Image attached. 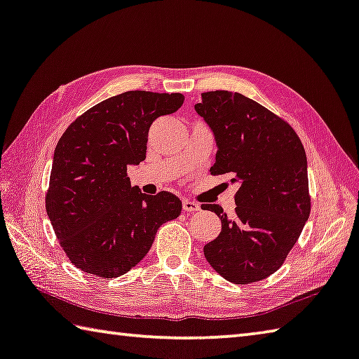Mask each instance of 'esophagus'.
I'll use <instances>...</instances> for the list:
<instances>
[{
	"instance_id": "1",
	"label": "esophagus",
	"mask_w": 359,
	"mask_h": 359,
	"mask_svg": "<svg viewBox=\"0 0 359 359\" xmlns=\"http://www.w3.org/2000/svg\"><path fill=\"white\" fill-rule=\"evenodd\" d=\"M182 207H184V212L185 213H194L199 210V204H196V202H193L190 199H184V202H182Z\"/></svg>"
}]
</instances>
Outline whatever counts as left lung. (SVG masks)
Returning <instances> with one entry per match:
<instances>
[{
    "label": "left lung",
    "instance_id": "1",
    "mask_svg": "<svg viewBox=\"0 0 359 359\" xmlns=\"http://www.w3.org/2000/svg\"><path fill=\"white\" fill-rule=\"evenodd\" d=\"M194 109L217 141L210 172L231 174L238 184L233 217L218 204L202 207L221 219L204 256L229 283L260 281L284 264L309 218L304 147L287 122L238 93H204Z\"/></svg>",
    "mask_w": 359,
    "mask_h": 359
}]
</instances>
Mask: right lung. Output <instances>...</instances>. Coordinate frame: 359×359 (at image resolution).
Masks as SVG:
<instances>
[{"label":"right lung","instance_id":"obj_1","mask_svg":"<svg viewBox=\"0 0 359 359\" xmlns=\"http://www.w3.org/2000/svg\"><path fill=\"white\" fill-rule=\"evenodd\" d=\"M184 99L128 90L89 108L57 141L45 207L76 269L100 278L123 275L151 250L158 227L180 215L177 196L141 193L127 168L146 158L152 122L177 111Z\"/></svg>","mask_w":359,"mask_h":359}]
</instances>
